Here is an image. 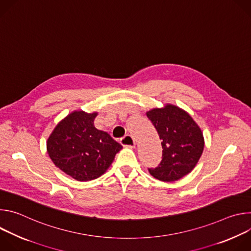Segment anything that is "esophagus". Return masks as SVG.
<instances>
[{
  "mask_svg": "<svg viewBox=\"0 0 251 251\" xmlns=\"http://www.w3.org/2000/svg\"><path fill=\"white\" fill-rule=\"evenodd\" d=\"M120 143L121 145H123L124 147H127V148H134L135 147V140L132 136L130 135H126L124 136L121 140H120Z\"/></svg>",
  "mask_w": 251,
  "mask_h": 251,
  "instance_id": "esophagus-1",
  "label": "esophagus"
}]
</instances>
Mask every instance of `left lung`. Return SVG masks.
Masks as SVG:
<instances>
[{
    "label": "left lung",
    "mask_w": 251,
    "mask_h": 251,
    "mask_svg": "<svg viewBox=\"0 0 251 251\" xmlns=\"http://www.w3.org/2000/svg\"><path fill=\"white\" fill-rule=\"evenodd\" d=\"M146 114L159 134L163 149L161 163L148 169L149 173L162 182L180 180L193 171L202 154L204 140L201 128L189 113L172 104Z\"/></svg>",
    "instance_id": "obj_1"
}]
</instances>
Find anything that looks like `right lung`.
Returning a JSON list of instances; mask_svg holds the SVG:
<instances>
[{
	"label": "right lung",
	"mask_w": 251,
	"mask_h": 251,
	"mask_svg": "<svg viewBox=\"0 0 251 251\" xmlns=\"http://www.w3.org/2000/svg\"><path fill=\"white\" fill-rule=\"evenodd\" d=\"M96 112L74 111L61 120L47 142L48 153L62 172L79 182L103 175L122 146L94 127Z\"/></svg>",
	"instance_id": "obj_1"
}]
</instances>
